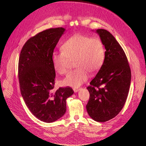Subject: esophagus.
I'll use <instances>...</instances> for the list:
<instances>
[{"instance_id": "1", "label": "esophagus", "mask_w": 146, "mask_h": 146, "mask_svg": "<svg viewBox=\"0 0 146 146\" xmlns=\"http://www.w3.org/2000/svg\"><path fill=\"white\" fill-rule=\"evenodd\" d=\"M80 88H75L73 89V90L75 92H77L78 91H80Z\"/></svg>"}]
</instances>
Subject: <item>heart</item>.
I'll list each match as a JSON object with an SVG mask.
<instances>
[{
	"instance_id": "1",
	"label": "heart",
	"mask_w": 146,
	"mask_h": 146,
	"mask_svg": "<svg viewBox=\"0 0 146 146\" xmlns=\"http://www.w3.org/2000/svg\"><path fill=\"white\" fill-rule=\"evenodd\" d=\"M59 53L52 56V64L56 72L65 74L69 68V60H74L78 67L69 72L62 81L66 86L78 88L89 77V71L96 73L102 66L105 58V47L99 38L77 34L67 39L61 46Z\"/></svg>"
}]
</instances>
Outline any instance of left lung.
<instances>
[{
    "instance_id": "1",
    "label": "left lung",
    "mask_w": 146,
    "mask_h": 146,
    "mask_svg": "<svg viewBox=\"0 0 146 146\" xmlns=\"http://www.w3.org/2000/svg\"><path fill=\"white\" fill-rule=\"evenodd\" d=\"M105 48L102 66L87 87V112L93 120L104 122L117 116L124 105L131 81V70L124 51L107 30L98 29Z\"/></svg>"
}]
</instances>
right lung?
Wrapping results in <instances>:
<instances>
[{
  "label": "right lung",
  "mask_w": 146,
  "mask_h": 146,
  "mask_svg": "<svg viewBox=\"0 0 146 146\" xmlns=\"http://www.w3.org/2000/svg\"><path fill=\"white\" fill-rule=\"evenodd\" d=\"M65 29H47L30 38L22 48L18 64L21 95L30 111L39 120L50 123L66 111V99L74 94L71 88L53 92L55 70L52 56Z\"/></svg>",
  "instance_id": "right-lung-1"
}]
</instances>
